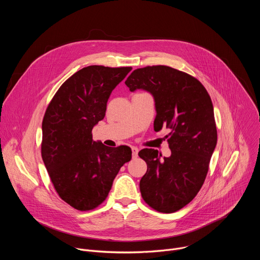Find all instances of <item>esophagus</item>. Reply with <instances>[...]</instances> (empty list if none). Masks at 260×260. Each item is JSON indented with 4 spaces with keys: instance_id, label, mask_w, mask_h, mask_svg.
Masks as SVG:
<instances>
[{
    "instance_id": "esophagus-1",
    "label": "esophagus",
    "mask_w": 260,
    "mask_h": 260,
    "mask_svg": "<svg viewBox=\"0 0 260 260\" xmlns=\"http://www.w3.org/2000/svg\"><path fill=\"white\" fill-rule=\"evenodd\" d=\"M132 152H133V158H136L138 156V152H139V149L137 147L133 146L132 147Z\"/></svg>"
}]
</instances>
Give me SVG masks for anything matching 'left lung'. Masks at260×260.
<instances>
[{"instance_id": "1", "label": "left lung", "mask_w": 260, "mask_h": 260, "mask_svg": "<svg viewBox=\"0 0 260 260\" xmlns=\"http://www.w3.org/2000/svg\"><path fill=\"white\" fill-rule=\"evenodd\" d=\"M125 84L132 92L142 89L153 96L154 129H171L166 136L171 156L147 148L139 152L147 164L140 181L142 198L158 212H176L202 188L217 144L211 98L198 79L167 66L137 69Z\"/></svg>"}]
</instances>
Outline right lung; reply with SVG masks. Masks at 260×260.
<instances>
[{
  "instance_id": "right-lung-1",
  "label": "right lung",
  "mask_w": 260,
  "mask_h": 260,
  "mask_svg": "<svg viewBox=\"0 0 260 260\" xmlns=\"http://www.w3.org/2000/svg\"><path fill=\"white\" fill-rule=\"evenodd\" d=\"M131 70L83 68L59 87L47 107L42 122V158L60 199L77 210L101 205L120 168L132 159L128 146L108 147L94 142L91 135L105 117L111 92Z\"/></svg>"
}]
</instances>
